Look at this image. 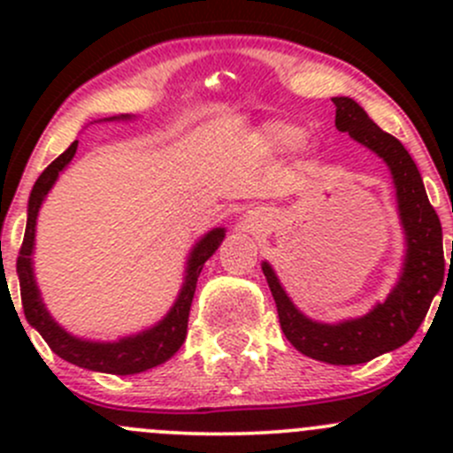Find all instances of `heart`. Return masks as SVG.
I'll use <instances>...</instances> for the list:
<instances>
[{
	"label": "heart",
	"mask_w": 453,
	"mask_h": 453,
	"mask_svg": "<svg viewBox=\"0 0 453 453\" xmlns=\"http://www.w3.org/2000/svg\"><path fill=\"white\" fill-rule=\"evenodd\" d=\"M260 142L267 146L273 153H285V150L294 149L303 138V129L291 122H267L260 129Z\"/></svg>",
	"instance_id": "b5f03b06"
}]
</instances>
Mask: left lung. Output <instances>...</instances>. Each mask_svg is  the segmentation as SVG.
<instances>
[{"mask_svg": "<svg viewBox=\"0 0 453 453\" xmlns=\"http://www.w3.org/2000/svg\"><path fill=\"white\" fill-rule=\"evenodd\" d=\"M335 127L349 134L388 164L396 188L399 219L405 232V260L399 282L383 303L364 318L340 324L315 322L296 309L282 289L272 265L263 263V273L276 300L280 328L287 340L307 357L335 366L366 364L383 353L399 349L414 337L434 296L445 280L442 227L429 203L417 164L395 135L379 129L353 98L337 96Z\"/></svg>", "mask_w": 453, "mask_h": 453, "instance_id": "1", "label": "left lung"}]
</instances>
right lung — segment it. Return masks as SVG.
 <instances>
[{"label": "right lung", "instance_id": "1", "mask_svg": "<svg viewBox=\"0 0 453 453\" xmlns=\"http://www.w3.org/2000/svg\"><path fill=\"white\" fill-rule=\"evenodd\" d=\"M107 120H129V116L107 118ZM76 149H79V140L72 142L70 149L58 155L32 186L28 199V223H26L24 243H21L19 256H17V273H19L21 304H24L26 319H28L30 326H35L41 333V337L48 342V346L58 357L74 364V366L109 374L144 372V370L155 368L166 362V359H171L180 350V346L184 344L190 304H193L195 289H197V278L205 260L217 252V248L221 245L223 236H226V227H214L208 234L201 236L199 243H195L193 252L188 256V263H186V278L180 296H177L171 311L164 315V319H159L155 326L146 328L138 335L122 337L118 342H89L83 340V337L70 335L65 328L54 322L52 315L45 309L43 300H41L39 287H36L35 280V269H32V250H35L36 214H39L41 203H43L45 195L50 193V188L57 181L58 173L72 162Z\"/></svg>", "mask_w": 453, "mask_h": 453}]
</instances>
